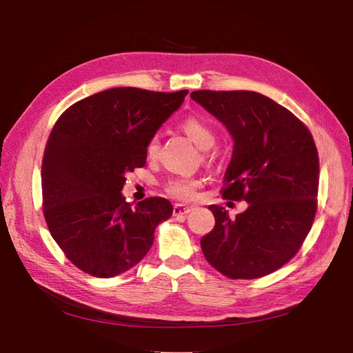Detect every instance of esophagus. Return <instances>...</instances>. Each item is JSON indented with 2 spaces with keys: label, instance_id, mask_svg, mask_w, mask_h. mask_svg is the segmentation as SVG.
Segmentation results:
<instances>
[{
  "label": "esophagus",
  "instance_id": "1",
  "mask_svg": "<svg viewBox=\"0 0 353 353\" xmlns=\"http://www.w3.org/2000/svg\"><path fill=\"white\" fill-rule=\"evenodd\" d=\"M191 210L190 206L183 205V203H175L174 205V215L179 216V215H187V213Z\"/></svg>",
  "mask_w": 353,
  "mask_h": 353
}]
</instances>
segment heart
I'll use <instances>...</instances> for the list:
<instances>
[{"label": "heart", "mask_w": 353, "mask_h": 353, "mask_svg": "<svg viewBox=\"0 0 353 353\" xmlns=\"http://www.w3.org/2000/svg\"><path fill=\"white\" fill-rule=\"evenodd\" d=\"M181 130H183L187 137L193 141L201 150H208L216 140V134L213 126L199 116H187L185 119L181 122ZM160 150V140L159 135L154 134L150 137V140L145 144V154L148 159H156ZM200 187V181L196 178L188 176H174L169 178L163 184L165 193L170 197L178 200H191Z\"/></svg>", "instance_id": "b5f03b06"}]
</instances>
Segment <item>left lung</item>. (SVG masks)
Listing matches in <instances>:
<instances>
[{"instance_id":"obj_1","label":"left lung","mask_w":353,"mask_h":353,"mask_svg":"<svg viewBox=\"0 0 353 353\" xmlns=\"http://www.w3.org/2000/svg\"><path fill=\"white\" fill-rule=\"evenodd\" d=\"M191 99L234 138L222 197L249 203L236 219L209 206L215 228L200 241L203 254L228 279H261L294 258L311 231L319 185L314 137L290 110L259 92L200 90Z\"/></svg>"}]
</instances>
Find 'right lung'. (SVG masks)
<instances>
[{
    "instance_id": "add662e5",
    "label": "right lung",
    "mask_w": 353,
    "mask_h": 353,
    "mask_svg": "<svg viewBox=\"0 0 353 353\" xmlns=\"http://www.w3.org/2000/svg\"><path fill=\"white\" fill-rule=\"evenodd\" d=\"M187 90L110 88L72 104L52 126L42 157V213L59 248L99 279L131 270L172 215L163 197L132 206L125 175L145 165V144L184 101Z\"/></svg>"
}]
</instances>
